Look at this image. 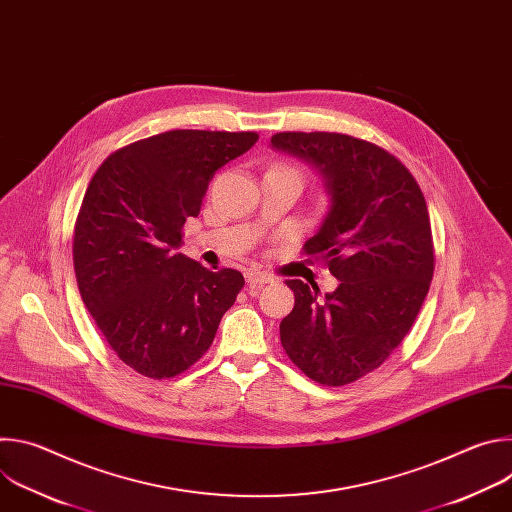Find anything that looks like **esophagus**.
<instances>
[{
  "label": "esophagus",
  "instance_id": "34e87169",
  "mask_svg": "<svg viewBox=\"0 0 512 512\" xmlns=\"http://www.w3.org/2000/svg\"><path fill=\"white\" fill-rule=\"evenodd\" d=\"M245 279H247V285H249V287H261V285L273 281V277L267 275V273H263V271H247V273H245Z\"/></svg>",
  "mask_w": 512,
  "mask_h": 512
}]
</instances>
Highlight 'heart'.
<instances>
[{
    "label": "heart",
    "instance_id": "b5f03b06",
    "mask_svg": "<svg viewBox=\"0 0 512 512\" xmlns=\"http://www.w3.org/2000/svg\"><path fill=\"white\" fill-rule=\"evenodd\" d=\"M281 168H287V166H281ZM291 170H294V168H291Z\"/></svg>",
    "mask_w": 512,
    "mask_h": 512
}]
</instances>
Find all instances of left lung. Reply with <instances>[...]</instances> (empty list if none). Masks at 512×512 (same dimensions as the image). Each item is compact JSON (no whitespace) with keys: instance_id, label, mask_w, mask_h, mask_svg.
I'll return each mask as SVG.
<instances>
[{"instance_id":"1","label":"left lung","mask_w":512,"mask_h":512,"mask_svg":"<svg viewBox=\"0 0 512 512\" xmlns=\"http://www.w3.org/2000/svg\"><path fill=\"white\" fill-rule=\"evenodd\" d=\"M271 143L324 174L332 204L304 255L340 281L324 300L318 285L285 281L296 304L281 346L306 377L342 387L379 369L421 310L435 267L427 204L413 174L367 139L281 131Z\"/></svg>"}]
</instances>
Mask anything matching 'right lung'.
Returning <instances> with one entry per match:
<instances>
[{"label": "right lung", "mask_w": 512, "mask_h": 512, "mask_svg": "<svg viewBox=\"0 0 512 512\" xmlns=\"http://www.w3.org/2000/svg\"><path fill=\"white\" fill-rule=\"evenodd\" d=\"M257 139L172 129L113 152L91 178L72 235L75 275L97 328L135 373L188 371L243 289L241 271H208L176 249L214 172Z\"/></svg>", "instance_id": "add662e5"}]
</instances>
